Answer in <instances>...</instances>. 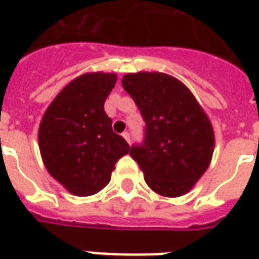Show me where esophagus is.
Returning <instances> with one entry per match:
<instances>
[{"label":"esophagus","mask_w":259,"mask_h":259,"mask_svg":"<svg viewBox=\"0 0 259 259\" xmlns=\"http://www.w3.org/2000/svg\"><path fill=\"white\" fill-rule=\"evenodd\" d=\"M122 136H123V137H124V140L127 141V143H130V135H129V133H127V132H124V133Z\"/></svg>","instance_id":"34e87169"}]
</instances>
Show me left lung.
<instances>
[{
    "label": "left lung",
    "mask_w": 259,
    "mask_h": 259,
    "mask_svg": "<svg viewBox=\"0 0 259 259\" xmlns=\"http://www.w3.org/2000/svg\"><path fill=\"white\" fill-rule=\"evenodd\" d=\"M122 85L146 122L143 144L130 148L146 183L163 197L189 193L205 174L215 148L208 115L187 85L170 74L126 73Z\"/></svg>",
    "instance_id": "obj_1"
}]
</instances>
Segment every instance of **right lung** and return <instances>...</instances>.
<instances>
[{
    "instance_id": "obj_1",
    "label": "right lung",
    "mask_w": 259,
    "mask_h": 259,
    "mask_svg": "<svg viewBox=\"0 0 259 259\" xmlns=\"http://www.w3.org/2000/svg\"><path fill=\"white\" fill-rule=\"evenodd\" d=\"M116 74L90 72L65 85L48 105L38 127V147L48 174L73 195L102 190L130 147L113 133L104 102Z\"/></svg>"
}]
</instances>
